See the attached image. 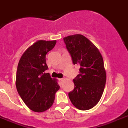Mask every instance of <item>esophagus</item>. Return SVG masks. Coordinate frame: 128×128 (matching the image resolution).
I'll use <instances>...</instances> for the list:
<instances>
[{
  "mask_svg": "<svg viewBox=\"0 0 128 128\" xmlns=\"http://www.w3.org/2000/svg\"><path fill=\"white\" fill-rule=\"evenodd\" d=\"M64 78H60V79H58V80H59V82H62L63 81H64Z\"/></svg>",
  "mask_w": 128,
  "mask_h": 128,
  "instance_id": "esophagus-1",
  "label": "esophagus"
}]
</instances>
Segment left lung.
<instances>
[{"label":"left lung","mask_w":128,"mask_h":128,"mask_svg":"<svg viewBox=\"0 0 128 128\" xmlns=\"http://www.w3.org/2000/svg\"><path fill=\"white\" fill-rule=\"evenodd\" d=\"M64 42L73 64L80 66L69 97L77 108L89 110L98 103L104 90L106 71L103 57L97 47L82 34L68 36Z\"/></svg>","instance_id":"8db88e82"}]
</instances>
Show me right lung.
Returning <instances> with one entry per match:
<instances>
[{
	"instance_id": "1",
	"label": "right lung",
	"mask_w": 128,
	"mask_h": 128,
	"mask_svg": "<svg viewBox=\"0 0 128 128\" xmlns=\"http://www.w3.org/2000/svg\"><path fill=\"white\" fill-rule=\"evenodd\" d=\"M56 40H38L27 48L18 66L16 85L28 108L42 112L53 105L60 86L56 79L46 73V54L54 47Z\"/></svg>"
}]
</instances>
